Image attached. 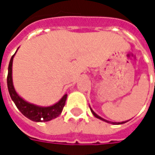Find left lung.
<instances>
[{
    "label": "left lung",
    "mask_w": 155,
    "mask_h": 155,
    "mask_svg": "<svg viewBox=\"0 0 155 155\" xmlns=\"http://www.w3.org/2000/svg\"><path fill=\"white\" fill-rule=\"evenodd\" d=\"M91 112H92V114H94V117H96V118H98V119H100V120H103V121H105V122H107V123L112 124H124L127 122V121H123V122H111V121H108V120H104V119H103V118H101V116H99L97 114H95V113L94 112V110H93L91 108Z\"/></svg>",
    "instance_id": "obj_1"
}]
</instances>
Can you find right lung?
I'll use <instances>...</instances> for the list:
<instances>
[{"mask_svg":"<svg viewBox=\"0 0 155 155\" xmlns=\"http://www.w3.org/2000/svg\"><path fill=\"white\" fill-rule=\"evenodd\" d=\"M15 53L12 55L9 63L7 87H8L9 94L11 95V98L16 105L17 109L21 112L23 115H25L29 120L35 121V122H46V121H50L53 119L57 118L63 110V108L67 99V94H64L57 103L51 106H39V105L29 103L25 100H23L16 93L13 85V81H12V62H13V58L15 56Z\"/></svg>","mask_w":155,"mask_h":155,"instance_id":"1","label":"right lung"}]
</instances>
